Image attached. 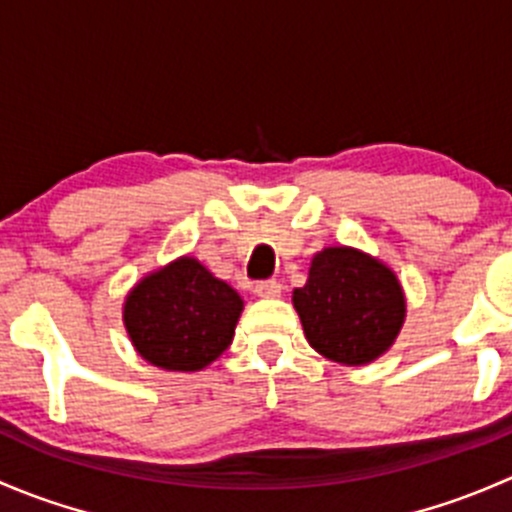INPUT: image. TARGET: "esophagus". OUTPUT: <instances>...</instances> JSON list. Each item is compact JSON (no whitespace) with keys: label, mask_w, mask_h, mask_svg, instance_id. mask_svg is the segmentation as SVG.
Listing matches in <instances>:
<instances>
[{"label":"esophagus","mask_w":512,"mask_h":512,"mask_svg":"<svg viewBox=\"0 0 512 512\" xmlns=\"http://www.w3.org/2000/svg\"><path fill=\"white\" fill-rule=\"evenodd\" d=\"M255 294H257V297H265V299L280 297V294H282V285H280V282H277V280L257 282V285H255Z\"/></svg>","instance_id":"1"}]
</instances>
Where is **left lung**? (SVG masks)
Wrapping results in <instances>:
<instances>
[{"instance_id": "left-lung-1", "label": "left lung", "mask_w": 512, "mask_h": 512, "mask_svg": "<svg viewBox=\"0 0 512 512\" xmlns=\"http://www.w3.org/2000/svg\"><path fill=\"white\" fill-rule=\"evenodd\" d=\"M309 347L329 361L364 366L394 347L406 319L399 277L356 247H324L304 287L292 292Z\"/></svg>"}]
</instances>
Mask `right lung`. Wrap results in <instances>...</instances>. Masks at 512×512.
Here are the masks:
<instances>
[{
    "label": "right lung",
    "mask_w": 512,
    "mask_h": 512,
    "mask_svg": "<svg viewBox=\"0 0 512 512\" xmlns=\"http://www.w3.org/2000/svg\"><path fill=\"white\" fill-rule=\"evenodd\" d=\"M242 307L235 289L203 262L183 255L131 287L123 302V327L148 364L200 371L230 347Z\"/></svg>",
    "instance_id": "obj_1"
}]
</instances>
